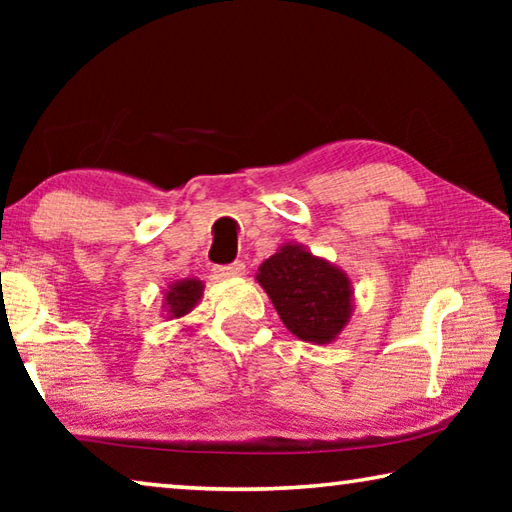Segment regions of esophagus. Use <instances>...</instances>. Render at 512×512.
<instances>
[{
    "label": "esophagus",
    "mask_w": 512,
    "mask_h": 512,
    "mask_svg": "<svg viewBox=\"0 0 512 512\" xmlns=\"http://www.w3.org/2000/svg\"><path fill=\"white\" fill-rule=\"evenodd\" d=\"M214 275L221 277V280H232V277H241L246 275V266L241 262H235L230 266H221V268H214Z\"/></svg>",
    "instance_id": "1"
}]
</instances>
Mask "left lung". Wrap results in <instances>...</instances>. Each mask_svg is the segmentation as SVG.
Wrapping results in <instances>:
<instances>
[{"label":"left lung","instance_id":"8db88e82","mask_svg":"<svg viewBox=\"0 0 512 512\" xmlns=\"http://www.w3.org/2000/svg\"><path fill=\"white\" fill-rule=\"evenodd\" d=\"M255 280L284 327L300 341L332 343L350 323L354 287L348 273L296 241H287L264 259Z\"/></svg>","mask_w":512,"mask_h":512}]
</instances>
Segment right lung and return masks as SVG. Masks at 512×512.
<instances>
[{
	"instance_id": "1",
	"label": "right lung",
	"mask_w": 512,
	"mask_h": 512,
	"mask_svg": "<svg viewBox=\"0 0 512 512\" xmlns=\"http://www.w3.org/2000/svg\"><path fill=\"white\" fill-rule=\"evenodd\" d=\"M205 284L198 277H183V280L171 282L164 289L162 298V318L167 320H180L187 314H192L198 302L203 298Z\"/></svg>"
}]
</instances>
